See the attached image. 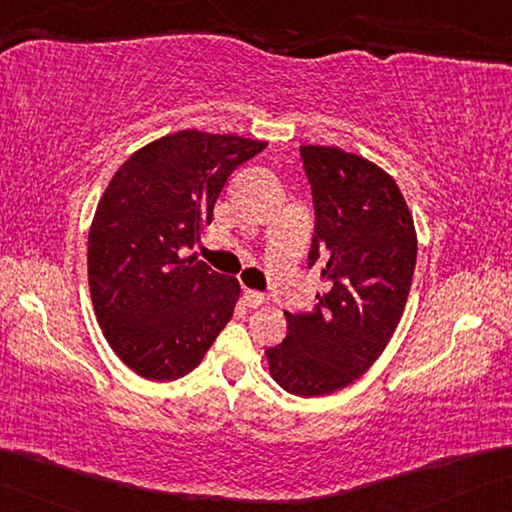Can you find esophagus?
<instances>
[{
  "instance_id": "esophagus-1",
  "label": "esophagus",
  "mask_w": 512,
  "mask_h": 512,
  "mask_svg": "<svg viewBox=\"0 0 512 512\" xmlns=\"http://www.w3.org/2000/svg\"><path fill=\"white\" fill-rule=\"evenodd\" d=\"M245 304L251 309H258V306L265 304V295L258 293V290H245Z\"/></svg>"
}]
</instances>
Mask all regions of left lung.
Segmentation results:
<instances>
[{
  "mask_svg": "<svg viewBox=\"0 0 512 512\" xmlns=\"http://www.w3.org/2000/svg\"><path fill=\"white\" fill-rule=\"evenodd\" d=\"M316 235L309 265L327 293L311 313H286L283 343L265 350L279 387L302 398L348 387L382 355L403 318L416 265V229L387 171L338 146H302Z\"/></svg>",
  "mask_w": 512,
  "mask_h": 512,
  "instance_id": "left-lung-1",
  "label": "left lung"
}]
</instances>
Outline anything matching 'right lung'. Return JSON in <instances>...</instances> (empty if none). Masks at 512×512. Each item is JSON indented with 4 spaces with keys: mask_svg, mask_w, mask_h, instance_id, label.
<instances>
[{
    "mask_svg": "<svg viewBox=\"0 0 512 512\" xmlns=\"http://www.w3.org/2000/svg\"><path fill=\"white\" fill-rule=\"evenodd\" d=\"M267 141L180 130L141 146L102 192L89 229V288L125 366L169 382L201 364L231 320L240 283L180 251L212 222L226 180Z\"/></svg>",
    "mask_w": 512,
    "mask_h": 512,
    "instance_id": "add662e5",
    "label": "right lung"
}]
</instances>
